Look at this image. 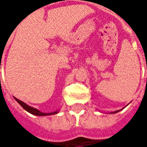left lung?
I'll return each instance as SVG.
<instances>
[{"label":"left lung","mask_w":147,"mask_h":147,"mask_svg":"<svg viewBox=\"0 0 147 147\" xmlns=\"http://www.w3.org/2000/svg\"><path fill=\"white\" fill-rule=\"evenodd\" d=\"M117 112H119V110H117V111H114L113 113H117ZM111 114H112V113H111Z\"/></svg>","instance_id":"left-lung-1"}]
</instances>
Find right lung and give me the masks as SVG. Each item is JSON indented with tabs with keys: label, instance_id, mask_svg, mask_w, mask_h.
<instances>
[{
	"label": "right lung",
	"instance_id": "obj_1",
	"mask_svg": "<svg viewBox=\"0 0 147 147\" xmlns=\"http://www.w3.org/2000/svg\"><path fill=\"white\" fill-rule=\"evenodd\" d=\"M16 100V101L19 103V104L26 110V111H28V112H29L30 114L32 115H37V116H46V115H55V114H57L59 111L57 110V111H55V112H52V113H42V112H41L40 110H37V109H35V108H33V107H31V106H29V105H28L27 104H25L24 102H23V101H21L19 99L15 98Z\"/></svg>",
	"mask_w": 147,
	"mask_h": 147
}]
</instances>
